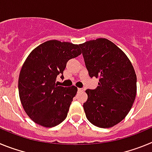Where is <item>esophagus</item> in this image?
<instances>
[{
  "instance_id": "esophagus-1",
  "label": "esophagus",
  "mask_w": 152,
  "mask_h": 152,
  "mask_svg": "<svg viewBox=\"0 0 152 152\" xmlns=\"http://www.w3.org/2000/svg\"><path fill=\"white\" fill-rule=\"evenodd\" d=\"M84 90L83 89V88H77V92L78 93H80V92H83Z\"/></svg>"
}]
</instances>
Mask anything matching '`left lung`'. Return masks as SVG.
<instances>
[{
	"mask_svg": "<svg viewBox=\"0 0 152 152\" xmlns=\"http://www.w3.org/2000/svg\"><path fill=\"white\" fill-rule=\"evenodd\" d=\"M91 77L99 78L97 88L88 89L84 103L86 117L100 128L123 120L136 96V75L131 61L113 42L104 38L80 44Z\"/></svg>",
	"mask_w": 152,
	"mask_h": 152,
	"instance_id": "8db88e82",
	"label": "left lung"
}]
</instances>
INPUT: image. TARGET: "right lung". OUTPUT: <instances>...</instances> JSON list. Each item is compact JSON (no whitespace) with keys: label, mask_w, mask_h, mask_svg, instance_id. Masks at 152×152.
I'll return each mask as SVG.
<instances>
[{"label":"right lung","mask_w":152,"mask_h":152,"mask_svg":"<svg viewBox=\"0 0 152 152\" xmlns=\"http://www.w3.org/2000/svg\"><path fill=\"white\" fill-rule=\"evenodd\" d=\"M80 54L79 45L49 40L28 56L19 76L18 89L24 110L33 122L49 128L67 117L77 88L58 86L56 77L64 78L68 60Z\"/></svg>","instance_id":"right-lung-1"}]
</instances>
